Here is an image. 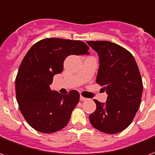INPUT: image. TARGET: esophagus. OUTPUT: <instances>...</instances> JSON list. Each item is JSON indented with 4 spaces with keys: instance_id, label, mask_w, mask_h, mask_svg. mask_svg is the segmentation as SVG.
<instances>
[{
    "instance_id": "obj_1",
    "label": "esophagus",
    "mask_w": 155,
    "mask_h": 155,
    "mask_svg": "<svg viewBox=\"0 0 155 155\" xmlns=\"http://www.w3.org/2000/svg\"><path fill=\"white\" fill-rule=\"evenodd\" d=\"M87 100V98H85V97H82V96H80V101H86Z\"/></svg>"
}]
</instances>
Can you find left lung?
I'll return each mask as SVG.
<instances>
[{
  "instance_id": "8db88e82",
  "label": "left lung",
  "mask_w": 155,
  "mask_h": 155,
  "mask_svg": "<svg viewBox=\"0 0 155 155\" xmlns=\"http://www.w3.org/2000/svg\"><path fill=\"white\" fill-rule=\"evenodd\" d=\"M86 43L97 53L96 81L108 95L105 103L94 100L97 108L90 115V123L104 133H119L129 127L140 106L143 86L138 65L130 52L115 43Z\"/></svg>"
}]
</instances>
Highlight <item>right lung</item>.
<instances>
[{
  "label": "right lung",
  "mask_w": 155,
  "mask_h": 155,
  "mask_svg": "<svg viewBox=\"0 0 155 155\" xmlns=\"http://www.w3.org/2000/svg\"><path fill=\"white\" fill-rule=\"evenodd\" d=\"M81 41L46 38L31 47L20 65L16 78V96L20 110L30 127L41 133L60 130L68 124L79 101V93L61 94L49 85L63 70L70 55H89Z\"/></svg>",
  "instance_id": "right-lung-1"
}]
</instances>
